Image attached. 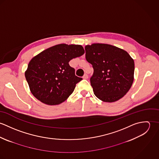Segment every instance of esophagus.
Masks as SVG:
<instances>
[{
	"label": "esophagus",
	"mask_w": 159,
	"mask_h": 159,
	"mask_svg": "<svg viewBox=\"0 0 159 159\" xmlns=\"http://www.w3.org/2000/svg\"><path fill=\"white\" fill-rule=\"evenodd\" d=\"M83 79H85V80L88 79V75L86 73H85V74L83 75Z\"/></svg>",
	"instance_id": "1"
}]
</instances>
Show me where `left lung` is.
Instances as JSON below:
<instances>
[{"instance_id":"obj_1","label":"left lung","mask_w":159,"mask_h":159,"mask_svg":"<svg viewBox=\"0 0 159 159\" xmlns=\"http://www.w3.org/2000/svg\"><path fill=\"white\" fill-rule=\"evenodd\" d=\"M86 59L93 68L90 81L95 95L105 102H114L130 89L134 61L125 51L108 44L85 46Z\"/></svg>"}]
</instances>
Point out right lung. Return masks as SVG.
<instances>
[{"mask_svg":"<svg viewBox=\"0 0 159 159\" xmlns=\"http://www.w3.org/2000/svg\"><path fill=\"white\" fill-rule=\"evenodd\" d=\"M84 53L82 46L59 44L42 51L30 61L25 77L32 93L49 105H59L73 93L83 78L68 62Z\"/></svg>","mask_w":159,"mask_h":159,"instance_id":"1","label":"right lung"}]
</instances>
